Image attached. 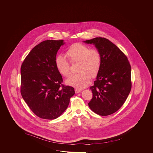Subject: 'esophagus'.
<instances>
[{"instance_id":"obj_1","label":"esophagus","mask_w":153,"mask_h":153,"mask_svg":"<svg viewBox=\"0 0 153 153\" xmlns=\"http://www.w3.org/2000/svg\"><path fill=\"white\" fill-rule=\"evenodd\" d=\"M82 91L81 89H78V88H76L75 90V92L76 94H78L79 92H80Z\"/></svg>"}]
</instances>
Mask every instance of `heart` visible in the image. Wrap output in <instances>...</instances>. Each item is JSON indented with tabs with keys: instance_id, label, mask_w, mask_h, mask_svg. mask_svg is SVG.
<instances>
[{
	"instance_id": "obj_1",
	"label": "heart",
	"mask_w": 153,
	"mask_h": 153,
	"mask_svg": "<svg viewBox=\"0 0 153 153\" xmlns=\"http://www.w3.org/2000/svg\"><path fill=\"white\" fill-rule=\"evenodd\" d=\"M65 55L72 63L78 62L77 74L66 80V84L75 88H82L89 84L91 77L97 76L101 69L102 57L97 49L92 48L81 43H74L67 50ZM57 70L61 75L68 77L71 74L68 61L62 55L55 59Z\"/></svg>"
}]
</instances>
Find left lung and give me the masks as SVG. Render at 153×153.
I'll use <instances>...</instances> for the list:
<instances>
[{"instance_id": "left-lung-1", "label": "left lung", "mask_w": 153, "mask_h": 153, "mask_svg": "<svg viewBox=\"0 0 153 153\" xmlns=\"http://www.w3.org/2000/svg\"><path fill=\"white\" fill-rule=\"evenodd\" d=\"M94 44L101 53L102 65L90 87L92 98L88 103L95 113L107 116L118 111L131 89V68L126 56L108 39L97 37L84 41Z\"/></svg>"}]
</instances>
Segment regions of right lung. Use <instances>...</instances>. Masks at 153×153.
Returning a JSON list of instances; mask_svg holds the SVG:
<instances>
[{"mask_svg":"<svg viewBox=\"0 0 153 153\" xmlns=\"http://www.w3.org/2000/svg\"><path fill=\"white\" fill-rule=\"evenodd\" d=\"M63 40H48L36 45L21 68V94L30 110L38 117L52 120L61 115L75 94L73 87L62 84L55 59Z\"/></svg>","mask_w":153,"mask_h":153,"instance_id":"add662e5","label":"right lung"}]
</instances>
